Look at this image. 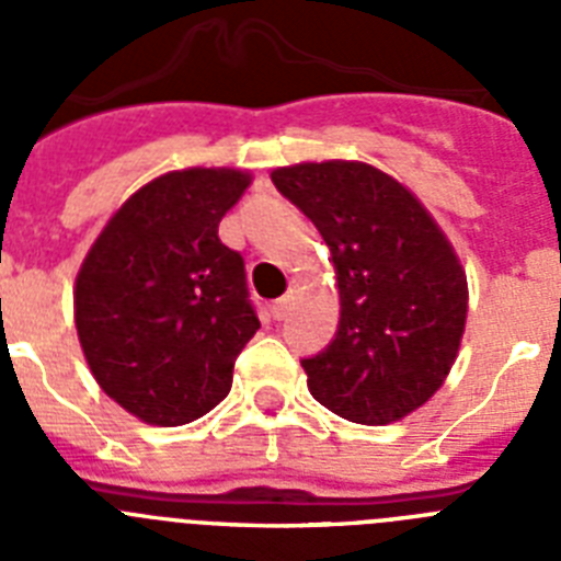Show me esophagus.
Wrapping results in <instances>:
<instances>
[{"label": "esophagus", "mask_w": 561, "mask_h": 561, "mask_svg": "<svg viewBox=\"0 0 561 561\" xmlns=\"http://www.w3.org/2000/svg\"><path fill=\"white\" fill-rule=\"evenodd\" d=\"M291 309H295V295H284L280 300L272 304V317H275V320H286V317L291 314Z\"/></svg>", "instance_id": "obj_1"}]
</instances>
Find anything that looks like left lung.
<instances>
[{"label": "left lung", "instance_id": "left-lung-1", "mask_svg": "<svg viewBox=\"0 0 561 561\" xmlns=\"http://www.w3.org/2000/svg\"><path fill=\"white\" fill-rule=\"evenodd\" d=\"M272 182L331 250L340 325L304 359L309 390L354 424L381 427L433 399L466 325V272L427 207L368 162H300Z\"/></svg>", "mask_w": 561, "mask_h": 561}]
</instances>
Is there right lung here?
<instances>
[{
    "label": "right lung",
    "mask_w": 561,
    "mask_h": 561,
    "mask_svg": "<svg viewBox=\"0 0 561 561\" xmlns=\"http://www.w3.org/2000/svg\"><path fill=\"white\" fill-rule=\"evenodd\" d=\"M250 187L236 168H187L142 185L114 213L76 280V329L108 399L146 424L180 427L232 388L261 323L244 257L219 221Z\"/></svg>",
    "instance_id": "right-lung-1"
}]
</instances>
